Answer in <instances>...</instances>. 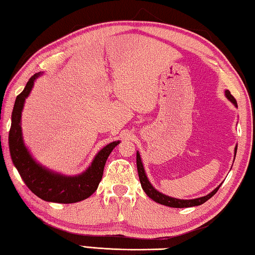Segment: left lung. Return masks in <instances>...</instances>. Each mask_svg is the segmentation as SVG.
<instances>
[{"mask_svg":"<svg viewBox=\"0 0 255 255\" xmlns=\"http://www.w3.org/2000/svg\"><path fill=\"white\" fill-rule=\"evenodd\" d=\"M226 97L229 100L231 103H233L235 106L237 108V102L235 100L233 95L230 94L229 90L225 91ZM236 152H237V145L235 146V157H236ZM235 160V159H234ZM136 165H137V172H138V177H139V182L140 185H142V189L144 190V192L146 193L147 196L150 197L152 200H154L155 203L165 205V206L168 207H174V208H184V207H192V206H199V205L204 204L205 201H207L210 198H212L213 196L218 192L219 188L221 187V184L219 185L218 188H215L212 192L208 193V195L204 196V197H199V198H195V199H177V198H173V197H169L167 195H164V193L159 192L157 189H155L153 185L151 184V182L147 178L145 170H144V166L142 162V159H140L139 152H136Z\"/></svg>","mask_w":255,"mask_h":255,"instance_id":"1","label":"left lung"}]
</instances>
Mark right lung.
Segmentation results:
<instances>
[{
    "mask_svg": "<svg viewBox=\"0 0 255 255\" xmlns=\"http://www.w3.org/2000/svg\"><path fill=\"white\" fill-rule=\"evenodd\" d=\"M42 73L34 74L24 90L18 95L11 115L9 149L11 159L22 181L34 195L50 203L72 204L85 200L96 191L103 176L105 162L120 140L109 143L95 155L85 172L78 175H64L37 162L25 145L21 131V112L25 100L33 89L34 82Z\"/></svg>",
    "mask_w": 255,
    "mask_h": 255,
    "instance_id": "right-lung-1",
    "label": "right lung"
}]
</instances>
